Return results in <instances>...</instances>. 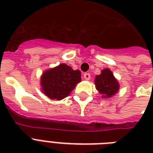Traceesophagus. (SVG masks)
Segmentation results:
<instances>
[{"label": "esophagus", "instance_id": "esophagus-1", "mask_svg": "<svg viewBox=\"0 0 153 153\" xmlns=\"http://www.w3.org/2000/svg\"><path fill=\"white\" fill-rule=\"evenodd\" d=\"M83 76L84 79H86V80H90L91 79V74H90V73H85L83 74Z\"/></svg>", "mask_w": 153, "mask_h": 153}]
</instances>
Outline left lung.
Returning a JSON list of instances; mask_svg holds the SVG:
<instances>
[{"instance_id":"1","label":"left lung","mask_w":153,"mask_h":153,"mask_svg":"<svg viewBox=\"0 0 153 153\" xmlns=\"http://www.w3.org/2000/svg\"><path fill=\"white\" fill-rule=\"evenodd\" d=\"M94 84L97 91L102 94V98H111L119 91L120 85L109 68L103 69L101 74L96 75Z\"/></svg>"}]
</instances>
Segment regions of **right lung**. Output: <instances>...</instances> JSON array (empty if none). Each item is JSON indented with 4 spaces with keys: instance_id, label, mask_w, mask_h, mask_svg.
Here are the masks:
<instances>
[{
    "instance_id": "right-lung-1",
    "label": "right lung",
    "mask_w": 153,
    "mask_h": 153,
    "mask_svg": "<svg viewBox=\"0 0 153 153\" xmlns=\"http://www.w3.org/2000/svg\"><path fill=\"white\" fill-rule=\"evenodd\" d=\"M82 81L81 72L74 71L65 63L48 69L40 77L42 92L49 98L62 100L70 95L77 84Z\"/></svg>"
}]
</instances>
